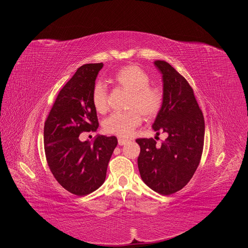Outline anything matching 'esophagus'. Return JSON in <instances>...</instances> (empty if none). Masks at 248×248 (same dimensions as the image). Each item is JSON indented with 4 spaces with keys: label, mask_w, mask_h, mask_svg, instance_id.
<instances>
[{
    "label": "esophagus",
    "mask_w": 248,
    "mask_h": 248,
    "mask_svg": "<svg viewBox=\"0 0 248 248\" xmlns=\"http://www.w3.org/2000/svg\"><path fill=\"white\" fill-rule=\"evenodd\" d=\"M118 142H119V145H120V146H123V145H125V144L128 142V140H127V139L119 138V139H118Z\"/></svg>",
    "instance_id": "34e87169"
}]
</instances>
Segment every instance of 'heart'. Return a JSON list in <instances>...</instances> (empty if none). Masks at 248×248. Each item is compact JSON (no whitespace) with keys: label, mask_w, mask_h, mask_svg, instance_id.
Listing matches in <instances>:
<instances>
[{"label":"heart","mask_w":248,"mask_h":248,"mask_svg":"<svg viewBox=\"0 0 248 248\" xmlns=\"http://www.w3.org/2000/svg\"><path fill=\"white\" fill-rule=\"evenodd\" d=\"M113 82L129 92L125 112L111 114L103 122L106 133L119 137H129L142 123V115L147 120L155 118L164 103V92L161 88L151 86L149 74L136 64H129L119 69L113 76ZM92 102L95 111L103 114L108 109L107 91L103 83L97 81L92 89Z\"/></svg>","instance_id":"1"}]
</instances>
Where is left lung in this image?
Here are the masks:
<instances>
[{
	"label": "left lung",
	"mask_w": 248,
	"mask_h": 248,
	"mask_svg": "<svg viewBox=\"0 0 248 248\" xmlns=\"http://www.w3.org/2000/svg\"><path fill=\"white\" fill-rule=\"evenodd\" d=\"M162 73L164 103L153 127L168 137L156 146L153 138H139L138 168L143 182L162 195L184 188L199 166L205 137V121L193 89L173 66L155 61Z\"/></svg>",
	"instance_id": "1"
}]
</instances>
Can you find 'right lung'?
<instances>
[{
  "mask_svg": "<svg viewBox=\"0 0 248 248\" xmlns=\"http://www.w3.org/2000/svg\"><path fill=\"white\" fill-rule=\"evenodd\" d=\"M103 63L80 66L62 87L44 123L43 142L47 164L57 182L77 196L88 195L105 181L116 136L98 135L93 144L81 142L82 132L98 127L92 89Z\"/></svg>",
  "mask_w": 248,
  "mask_h": 248,
  "instance_id": "right-lung-1",
  "label": "right lung"
}]
</instances>
